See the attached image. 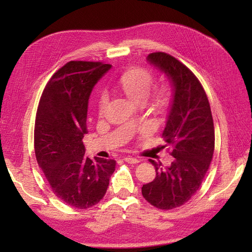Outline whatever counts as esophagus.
<instances>
[{"instance_id":"obj_1","label":"esophagus","mask_w":252,"mask_h":252,"mask_svg":"<svg viewBox=\"0 0 252 252\" xmlns=\"http://www.w3.org/2000/svg\"><path fill=\"white\" fill-rule=\"evenodd\" d=\"M125 161L127 162V163H138V162H140V159L127 156V157H125Z\"/></svg>"}]
</instances>
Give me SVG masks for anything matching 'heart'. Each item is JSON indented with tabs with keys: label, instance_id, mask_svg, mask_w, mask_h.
Instances as JSON below:
<instances>
[{
	"label": "heart",
	"instance_id": "1",
	"mask_svg": "<svg viewBox=\"0 0 252 252\" xmlns=\"http://www.w3.org/2000/svg\"><path fill=\"white\" fill-rule=\"evenodd\" d=\"M153 73L147 69L131 67L123 72L117 84V90L126 98L137 105H143L149 97V107L156 115H164L172 103V90L168 83H163L149 96L153 87ZM97 115L103 117L108 105V96L100 93L97 97Z\"/></svg>",
	"mask_w": 252,
	"mask_h": 252
}]
</instances>
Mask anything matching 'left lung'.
I'll return each mask as SVG.
<instances>
[{"label":"left lung","instance_id":"1","mask_svg":"<svg viewBox=\"0 0 252 252\" xmlns=\"http://www.w3.org/2000/svg\"><path fill=\"white\" fill-rule=\"evenodd\" d=\"M146 60L167 76L172 89L162 136L173 147L174 159L165 168L151 160L156 178L143 185L142 195L154 207L169 210L184 205L199 189L215 151V126L205 90L189 68L162 52Z\"/></svg>","mask_w":252,"mask_h":252}]
</instances>
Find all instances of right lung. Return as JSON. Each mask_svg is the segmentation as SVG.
<instances>
[{
  "instance_id": "right-lung-1",
  "label": "right lung",
  "mask_w": 252,
  "mask_h": 252,
  "mask_svg": "<svg viewBox=\"0 0 252 252\" xmlns=\"http://www.w3.org/2000/svg\"><path fill=\"white\" fill-rule=\"evenodd\" d=\"M111 65L69 62L42 93L34 126V153L53 192L67 205L87 209L106 194L116 169L112 159L84 157L90 95Z\"/></svg>"
}]
</instances>
